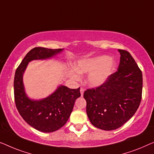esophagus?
Instances as JSON below:
<instances>
[{
	"instance_id": "esophagus-1",
	"label": "esophagus",
	"mask_w": 154,
	"mask_h": 154,
	"mask_svg": "<svg viewBox=\"0 0 154 154\" xmlns=\"http://www.w3.org/2000/svg\"><path fill=\"white\" fill-rule=\"evenodd\" d=\"M84 92V88H82V87L80 88V93H81V96H83Z\"/></svg>"
}]
</instances>
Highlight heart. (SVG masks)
<instances>
[{
    "label": "heart",
    "mask_w": 154,
    "mask_h": 154,
    "mask_svg": "<svg viewBox=\"0 0 154 154\" xmlns=\"http://www.w3.org/2000/svg\"><path fill=\"white\" fill-rule=\"evenodd\" d=\"M115 67V63L109 56H99L80 60L75 66V70L79 74L88 73L87 83L93 87L99 86L105 83L112 74ZM73 78L77 75L72 70L68 72Z\"/></svg>",
    "instance_id": "1"
}]
</instances>
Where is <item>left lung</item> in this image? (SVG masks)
I'll use <instances>...</instances> for the list:
<instances>
[{
	"mask_svg": "<svg viewBox=\"0 0 154 154\" xmlns=\"http://www.w3.org/2000/svg\"><path fill=\"white\" fill-rule=\"evenodd\" d=\"M119 51L117 71L102 85L84 93L91 123L104 131L122 126L135 114L142 99V71L128 51Z\"/></svg>",
	"mask_w": 154,
	"mask_h": 154,
	"instance_id": "obj_1",
	"label": "left lung"
}]
</instances>
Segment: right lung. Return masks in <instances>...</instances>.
<instances>
[{
    "label": "right lung",
    "mask_w": 154,
    "mask_h": 154,
    "mask_svg": "<svg viewBox=\"0 0 154 154\" xmlns=\"http://www.w3.org/2000/svg\"><path fill=\"white\" fill-rule=\"evenodd\" d=\"M63 49L35 47L17 68L14 79V101L21 117L35 129L44 133L54 132L66 124L76 99L81 96L80 88H69L60 85L54 93L40 100L29 98L23 84V75L28 63L33 60L47 59L61 52Z\"/></svg>",
    "instance_id": "1"
}]
</instances>
